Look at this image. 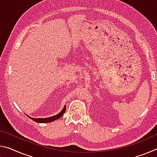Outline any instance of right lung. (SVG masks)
<instances>
[{
	"label": "right lung",
	"mask_w": 157,
	"mask_h": 157,
	"mask_svg": "<svg viewBox=\"0 0 157 157\" xmlns=\"http://www.w3.org/2000/svg\"><path fill=\"white\" fill-rule=\"evenodd\" d=\"M66 107L64 106V107H63V109L62 110L60 113H59L57 115L55 116H53L51 117H48V118H32V117H30L29 116L27 115L28 117H29L30 119L36 122V123H50V122H52V121H56L57 119H59V118L62 116V115L64 112L66 111Z\"/></svg>",
	"instance_id": "obj_1"
}]
</instances>
